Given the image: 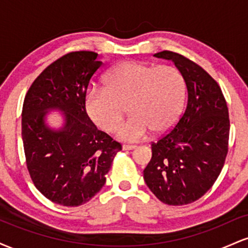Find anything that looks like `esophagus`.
Wrapping results in <instances>:
<instances>
[{
	"label": "esophagus",
	"instance_id": "obj_1",
	"mask_svg": "<svg viewBox=\"0 0 248 248\" xmlns=\"http://www.w3.org/2000/svg\"><path fill=\"white\" fill-rule=\"evenodd\" d=\"M136 148V146H133V144H124V146H122V149L124 150H133V149H135Z\"/></svg>",
	"mask_w": 248,
	"mask_h": 248
}]
</instances>
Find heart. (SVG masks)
<instances>
[{
	"mask_svg": "<svg viewBox=\"0 0 248 248\" xmlns=\"http://www.w3.org/2000/svg\"><path fill=\"white\" fill-rule=\"evenodd\" d=\"M186 92V79L176 67L128 61L108 71L105 87L88 91L85 107L96 126L113 132L124 120L128 106L133 116L119 128L118 136L139 141L150 130L162 134L175 124Z\"/></svg>",
	"mask_w": 248,
	"mask_h": 248,
	"instance_id": "obj_1",
	"label": "heart"
}]
</instances>
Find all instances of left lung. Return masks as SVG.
Wrapping results in <instances>:
<instances>
[{"label": "left lung", "mask_w": 248, "mask_h": 248, "mask_svg": "<svg viewBox=\"0 0 248 248\" xmlns=\"http://www.w3.org/2000/svg\"><path fill=\"white\" fill-rule=\"evenodd\" d=\"M186 79L187 104L175 128L152 142L143 178L162 203L186 205L211 189L229 152V108L218 82L186 57L162 51Z\"/></svg>", "instance_id": "1"}]
</instances>
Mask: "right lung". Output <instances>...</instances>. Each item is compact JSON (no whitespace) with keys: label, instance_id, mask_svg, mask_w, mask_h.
Returning a JSON list of instances; mask_svg holds the SVG:
<instances>
[{"label":"right lung","instance_id":"obj_1","mask_svg":"<svg viewBox=\"0 0 248 248\" xmlns=\"http://www.w3.org/2000/svg\"><path fill=\"white\" fill-rule=\"evenodd\" d=\"M98 53L73 51L50 64L25 94L22 140L31 181L52 203L79 206L106 183L121 143L101 132L87 115L88 85L102 67ZM61 109L65 126L59 132L44 124L47 109Z\"/></svg>","mask_w":248,"mask_h":248}]
</instances>
